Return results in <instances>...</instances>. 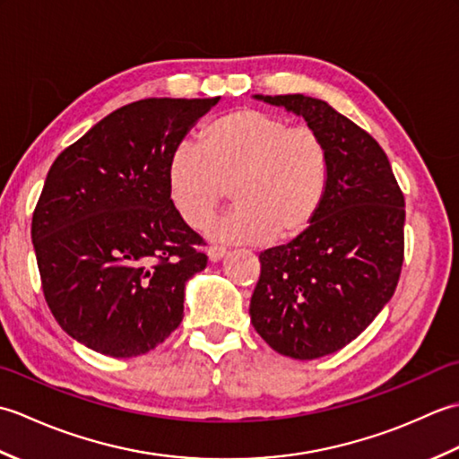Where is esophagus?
Returning <instances> with one entry per match:
<instances>
[{
  "mask_svg": "<svg viewBox=\"0 0 459 459\" xmlns=\"http://www.w3.org/2000/svg\"><path fill=\"white\" fill-rule=\"evenodd\" d=\"M207 256H209L211 262H219V260H222L224 256H227V250L221 248V247H209L207 248Z\"/></svg>",
  "mask_w": 459,
  "mask_h": 459,
  "instance_id": "esophagus-1",
  "label": "esophagus"
}]
</instances>
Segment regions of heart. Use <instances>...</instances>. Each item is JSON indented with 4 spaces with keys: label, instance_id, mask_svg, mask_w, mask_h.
I'll list each match as a JSON object with an SVG mask.
<instances>
[{
    "label": "heart",
    "instance_id": "heart-1",
    "mask_svg": "<svg viewBox=\"0 0 459 459\" xmlns=\"http://www.w3.org/2000/svg\"><path fill=\"white\" fill-rule=\"evenodd\" d=\"M325 140L307 126L240 108L204 126L199 148L179 143L168 161V191L181 221L203 229L227 187L235 209L211 237L232 245L291 240L316 221L329 189Z\"/></svg>",
    "mask_w": 459,
    "mask_h": 459
}]
</instances>
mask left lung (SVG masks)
<instances>
[{"label": "left lung", "instance_id": "8db88e82", "mask_svg": "<svg viewBox=\"0 0 459 459\" xmlns=\"http://www.w3.org/2000/svg\"><path fill=\"white\" fill-rule=\"evenodd\" d=\"M255 99L304 118L327 143L331 175L309 229L260 255L250 321L280 355H331L363 333L394 294L404 195L383 148L327 102L304 94Z\"/></svg>", "mask_w": 459, "mask_h": 459}]
</instances>
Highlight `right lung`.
Wrapping results in <instances>:
<instances>
[{
	"label": "right lung",
	"mask_w": 459,
	"mask_h": 459,
	"mask_svg": "<svg viewBox=\"0 0 459 459\" xmlns=\"http://www.w3.org/2000/svg\"><path fill=\"white\" fill-rule=\"evenodd\" d=\"M217 99H145L114 110L58 155L31 240L56 324L96 353L128 359L183 319L185 284L207 266L175 211L168 161Z\"/></svg>",
	"instance_id": "right-lung-1"
}]
</instances>
